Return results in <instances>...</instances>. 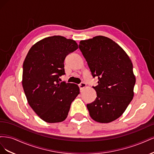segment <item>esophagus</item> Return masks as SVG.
Masks as SVG:
<instances>
[{"instance_id":"obj_1","label":"esophagus","mask_w":154,"mask_h":154,"mask_svg":"<svg viewBox=\"0 0 154 154\" xmlns=\"http://www.w3.org/2000/svg\"><path fill=\"white\" fill-rule=\"evenodd\" d=\"M85 87H86V84H85V83H83V82L81 83L80 84H79V87H80V90L83 89V88H84Z\"/></svg>"}]
</instances>
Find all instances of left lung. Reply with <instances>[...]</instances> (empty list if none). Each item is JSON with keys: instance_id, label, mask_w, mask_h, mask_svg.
<instances>
[{"instance_id": "left-lung-1", "label": "left lung", "mask_w": 154, "mask_h": 154, "mask_svg": "<svg viewBox=\"0 0 154 154\" xmlns=\"http://www.w3.org/2000/svg\"><path fill=\"white\" fill-rule=\"evenodd\" d=\"M79 48L92 76L98 78V85L93 87L96 98L87 105L90 116L99 123L113 122L133 99L136 77L131 60L117 43L103 36L81 40Z\"/></svg>"}]
</instances>
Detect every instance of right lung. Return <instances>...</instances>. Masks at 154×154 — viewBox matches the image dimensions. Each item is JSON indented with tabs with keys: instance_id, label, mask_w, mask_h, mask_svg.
<instances>
[{
	"instance_id": "1",
	"label": "right lung",
	"mask_w": 154,
	"mask_h": 154,
	"mask_svg": "<svg viewBox=\"0 0 154 154\" xmlns=\"http://www.w3.org/2000/svg\"><path fill=\"white\" fill-rule=\"evenodd\" d=\"M78 48L75 41L53 36L32 46L23 63L22 86L29 105L47 123L62 122L80 94L74 83L59 82L65 74L64 60Z\"/></svg>"
}]
</instances>
